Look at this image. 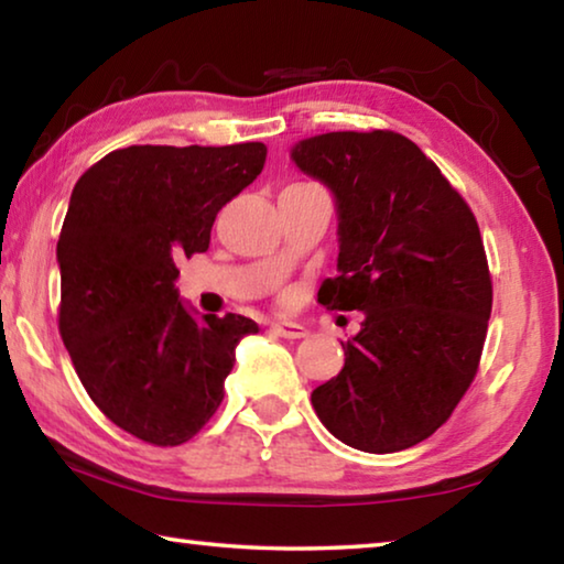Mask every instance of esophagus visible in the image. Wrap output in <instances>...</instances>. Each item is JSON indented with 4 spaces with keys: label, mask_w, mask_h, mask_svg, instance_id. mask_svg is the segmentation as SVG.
I'll return each mask as SVG.
<instances>
[{
    "label": "esophagus",
    "mask_w": 564,
    "mask_h": 564,
    "mask_svg": "<svg viewBox=\"0 0 564 564\" xmlns=\"http://www.w3.org/2000/svg\"><path fill=\"white\" fill-rule=\"evenodd\" d=\"M272 332H274V335L284 337V339H302V337H307V327L300 325V322H274Z\"/></svg>",
    "instance_id": "1"
}]
</instances>
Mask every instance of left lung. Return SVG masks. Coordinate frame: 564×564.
Here are the masks:
<instances>
[{
  "mask_svg": "<svg viewBox=\"0 0 564 564\" xmlns=\"http://www.w3.org/2000/svg\"><path fill=\"white\" fill-rule=\"evenodd\" d=\"M292 160L337 197L339 272L317 302L365 315L343 345V372L312 392V408L349 447L408 449L449 420L482 357L492 276L477 219L392 129L310 137Z\"/></svg>",
  "mask_w": 564,
  "mask_h": 564,
  "instance_id": "obj_1",
  "label": "left lung"
}]
</instances>
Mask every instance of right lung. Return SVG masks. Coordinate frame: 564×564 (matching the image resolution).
I'll return each instance as SVG.
<instances>
[{"label": "right lung", "instance_id": "obj_1", "mask_svg": "<svg viewBox=\"0 0 564 564\" xmlns=\"http://www.w3.org/2000/svg\"><path fill=\"white\" fill-rule=\"evenodd\" d=\"M264 160L262 142L134 144L74 184L57 242L59 335L91 402L137 440L195 437L225 400L237 343L260 332L232 312L192 317L174 260L207 252L217 212Z\"/></svg>", "mask_w": 564, "mask_h": 564}]
</instances>
